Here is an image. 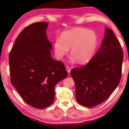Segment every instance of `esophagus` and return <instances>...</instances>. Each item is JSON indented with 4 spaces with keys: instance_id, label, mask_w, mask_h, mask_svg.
Masks as SVG:
<instances>
[{
    "instance_id": "1",
    "label": "esophagus",
    "mask_w": 129,
    "mask_h": 129,
    "mask_svg": "<svg viewBox=\"0 0 129 129\" xmlns=\"http://www.w3.org/2000/svg\"><path fill=\"white\" fill-rule=\"evenodd\" d=\"M66 70H67V72L69 74L70 73V72H71V68H70L68 67H66Z\"/></svg>"
}]
</instances>
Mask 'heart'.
Listing matches in <instances>:
<instances>
[{
    "mask_svg": "<svg viewBox=\"0 0 129 129\" xmlns=\"http://www.w3.org/2000/svg\"><path fill=\"white\" fill-rule=\"evenodd\" d=\"M54 51L56 58L62 60L68 53L71 48V62L78 60L86 62L92 57L98 45V37L93 30L84 28H76L63 32L60 38L54 42Z\"/></svg>",
    "mask_w": 129,
    "mask_h": 129,
    "instance_id": "obj_1",
    "label": "heart"
}]
</instances>
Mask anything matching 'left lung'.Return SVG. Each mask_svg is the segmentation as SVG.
<instances>
[{
    "mask_svg": "<svg viewBox=\"0 0 129 129\" xmlns=\"http://www.w3.org/2000/svg\"><path fill=\"white\" fill-rule=\"evenodd\" d=\"M123 53L112 29L105 28L100 48L84 66L71 70L76 85V100L94 107L110 97L121 80Z\"/></svg>",
    "mask_w": 129,
    "mask_h": 129,
    "instance_id": "left-lung-1",
    "label": "left lung"
}]
</instances>
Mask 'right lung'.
<instances>
[{
	"label": "right lung",
	"instance_id": "obj_1",
	"mask_svg": "<svg viewBox=\"0 0 129 129\" xmlns=\"http://www.w3.org/2000/svg\"><path fill=\"white\" fill-rule=\"evenodd\" d=\"M48 26L47 22H38L26 27L9 54L12 85L26 103L37 109L53 103L56 85L68 76L64 64L51 57Z\"/></svg>",
	"mask_w": 129,
	"mask_h": 129
}]
</instances>
